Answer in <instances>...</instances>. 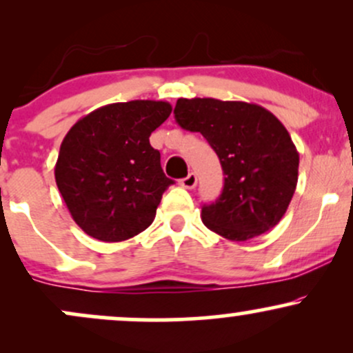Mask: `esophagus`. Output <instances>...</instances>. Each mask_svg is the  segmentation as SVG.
Wrapping results in <instances>:
<instances>
[{
  "label": "esophagus",
  "instance_id": "34e87169",
  "mask_svg": "<svg viewBox=\"0 0 353 353\" xmlns=\"http://www.w3.org/2000/svg\"><path fill=\"white\" fill-rule=\"evenodd\" d=\"M179 184L184 189H194L197 185V176L194 172H190V174H188V176L184 177V179L179 181Z\"/></svg>",
  "mask_w": 353,
  "mask_h": 353
}]
</instances>
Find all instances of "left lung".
<instances>
[{
  "label": "left lung",
  "mask_w": 353,
  "mask_h": 353,
  "mask_svg": "<svg viewBox=\"0 0 353 353\" xmlns=\"http://www.w3.org/2000/svg\"><path fill=\"white\" fill-rule=\"evenodd\" d=\"M174 114L208 139L225 176L219 199L202 208L205 228L236 242L275 228L299 177V152L281 121L259 104L214 98L177 99Z\"/></svg>",
  "instance_id": "8db88e82"
}]
</instances>
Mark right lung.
Wrapping results in <instances>:
<instances>
[{
	"mask_svg": "<svg viewBox=\"0 0 353 353\" xmlns=\"http://www.w3.org/2000/svg\"><path fill=\"white\" fill-rule=\"evenodd\" d=\"M165 101L114 103L89 112L61 143L54 177L66 208L88 236L121 242L152 224L172 184L149 143L171 114Z\"/></svg>",
	"mask_w": 353,
	"mask_h": 353,
	"instance_id": "add662e5",
	"label": "right lung"
}]
</instances>
